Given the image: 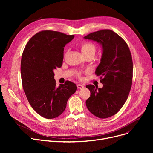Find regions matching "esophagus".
Listing matches in <instances>:
<instances>
[{
	"mask_svg": "<svg viewBox=\"0 0 153 153\" xmlns=\"http://www.w3.org/2000/svg\"><path fill=\"white\" fill-rule=\"evenodd\" d=\"M77 89H83L84 87V85L82 84H77Z\"/></svg>",
	"mask_w": 153,
	"mask_h": 153,
	"instance_id": "obj_1",
	"label": "esophagus"
}]
</instances>
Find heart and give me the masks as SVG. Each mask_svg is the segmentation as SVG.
<instances>
[{
  "label": "heart",
  "instance_id": "1",
  "mask_svg": "<svg viewBox=\"0 0 153 153\" xmlns=\"http://www.w3.org/2000/svg\"><path fill=\"white\" fill-rule=\"evenodd\" d=\"M81 50L84 56L88 54L94 55L96 51V46L91 42H85L81 45Z\"/></svg>",
  "mask_w": 153,
  "mask_h": 153
}]
</instances>
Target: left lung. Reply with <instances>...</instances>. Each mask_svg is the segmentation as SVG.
I'll return each mask as SVG.
<instances>
[{
  "instance_id": "8db88e82",
  "label": "left lung",
  "mask_w": 153,
  "mask_h": 153,
  "mask_svg": "<svg viewBox=\"0 0 153 153\" xmlns=\"http://www.w3.org/2000/svg\"><path fill=\"white\" fill-rule=\"evenodd\" d=\"M101 45L103 53L95 74L100 76L102 88L94 85L86 87L91 96L86 106L100 118L115 115L122 108L129 95L133 79L131 54L125 40L110 30L93 32L84 37Z\"/></svg>"
}]
</instances>
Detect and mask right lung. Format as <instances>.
<instances>
[{
  "mask_svg": "<svg viewBox=\"0 0 153 153\" xmlns=\"http://www.w3.org/2000/svg\"><path fill=\"white\" fill-rule=\"evenodd\" d=\"M74 37L59 31H42L30 38L23 50L20 68L23 91L31 107L45 118L62 114L77 90L71 81L56 87L54 79V70L62 64L64 47Z\"/></svg>",
  "mask_w": 153,
  "mask_h": 153,
  "instance_id": "obj_1",
  "label": "right lung"
}]
</instances>
